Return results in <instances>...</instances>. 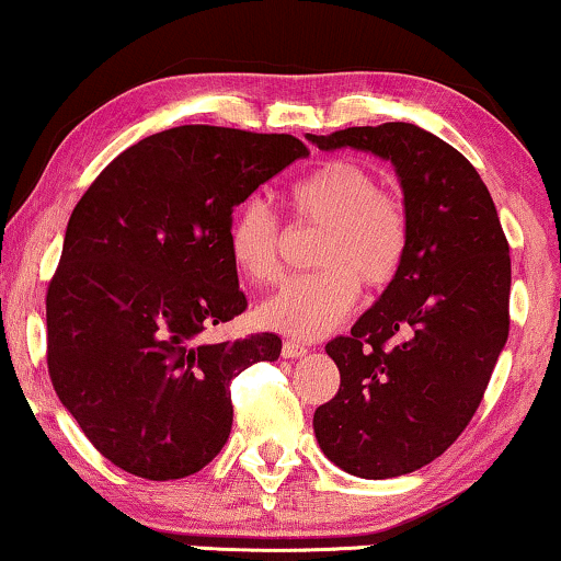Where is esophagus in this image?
<instances>
[{
	"label": "esophagus",
	"mask_w": 561,
	"mask_h": 561,
	"mask_svg": "<svg viewBox=\"0 0 561 561\" xmlns=\"http://www.w3.org/2000/svg\"><path fill=\"white\" fill-rule=\"evenodd\" d=\"M304 354H307V345H301V343H296V341L283 343V356H286V358H299Z\"/></svg>",
	"instance_id": "1"
}]
</instances>
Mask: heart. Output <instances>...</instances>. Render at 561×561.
I'll list each match as a JSON object with an SVG mask.
<instances>
[{"mask_svg": "<svg viewBox=\"0 0 561 561\" xmlns=\"http://www.w3.org/2000/svg\"><path fill=\"white\" fill-rule=\"evenodd\" d=\"M296 220L322 224L314 247L320 270L286 280L260 304L257 320L283 335L312 341L354 309L358 283L371 291L390 286L408 254V216L379 176L354 158L317 165L291 186ZM280 220L262 199H247L228 224V252L249 283L280 275Z\"/></svg>", "mask_w": 561, "mask_h": 561, "instance_id": "b5f03b06", "label": "heart"}]
</instances>
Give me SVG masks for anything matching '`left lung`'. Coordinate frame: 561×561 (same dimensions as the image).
<instances>
[{"mask_svg": "<svg viewBox=\"0 0 561 561\" xmlns=\"http://www.w3.org/2000/svg\"><path fill=\"white\" fill-rule=\"evenodd\" d=\"M396 165L408 254L351 335L324 351L341 387L314 411L322 453L358 479H392L439 458L471 424L510 335V244L479 171L416 124L309 135Z\"/></svg>", "mask_w": 561, "mask_h": 561, "instance_id": "left-lung-1", "label": "left lung"}]
</instances>
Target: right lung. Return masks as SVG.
I'll return each mask as SVG.
<instances>
[{
	"mask_svg": "<svg viewBox=\"0 0 561 561\" xmlns=\"http://www.w3.org/2000/svg\"><path fill=\"white\" fill-rule=\"evenodd\" d=\"M307 156L294 135L184 124L116 156L75 205L46 291L48 377L122 471H203L231 434V379L280 356L273 333H203L247 309L233 207Z\"/></svg>",
	"mask_w": 561,
	"mask_h": 561,
	"instance_id": "add662e5",
	"label": "right lung"
}]
</instances>
